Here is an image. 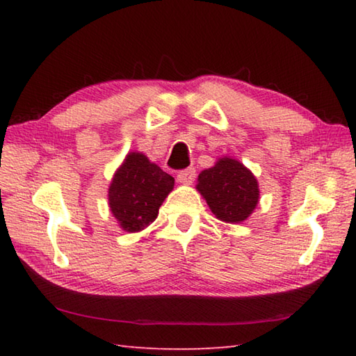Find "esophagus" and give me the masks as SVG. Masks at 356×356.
I'll return each mask as SVG.
<instances>
[{
    "instance_id": "34e87169",
    "label": "esophagus",
    "mask_w": 356,
    "mask_h": 356,
    "mask_svg": "<svg viewBox=\"0 0 356 356\" xmlns=\"http://www.w3.org/2000/svg\"><path fill=\"white\" fill-rule=\"evenodd\" d=\"M195 177H196L195 168H186V170H182V171L177 172V180L180 184H185V185L193 184Z\"/></svg>"
}]
</instances>
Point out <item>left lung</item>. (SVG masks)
I'll list each match as a JSON object with an SVG mask.
<instances>
[{"label": "left lung", "mask_w": 356, "mask_h": 356, "mask_svg": "<svg viewBox=\"0 0 356 356\" xmlns=\"http://www.w3.org/2000/svg\"><path fill=\"white\" fill-rule=\"evenodd\" d=\"M196 188L216 218L234 225L248 218L259 201L256 177L232 159H221L213 168L204 170Z\"/></svg>", "instance_id": "8db88e82"}]
</instances>
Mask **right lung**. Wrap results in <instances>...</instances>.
Instances as JSON below:
<instances>
[{"label":"right lung","instance_id":"1","mask_svg":"<svg viewBox=\"0 0 356 356\" xmlns=\"http://www.w3.org/2000/svg\"><path fill=\"white\" fill-rule=\"evenodd\" d=\"M172 186L174 177L150 163L147 156L138 152L129 154L114 174L108 191L114 218L124 231H141L156 218Z\"/></svg>","mask_w":356,"mask_h":356}]
</instances>
